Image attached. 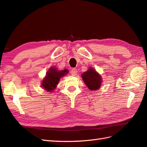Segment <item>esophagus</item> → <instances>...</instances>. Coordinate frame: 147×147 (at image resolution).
I'll use <instances>...</instances> for the list:
<instances>
[{"instance_id": "esophagus-1", "label": "esophagus", "mask_w": 147, "mask_h": 147, "mask_svg": "<svg viewBox=\"0 0 147 147\" xmlns=\"http://www.w3.org/2000/svg\"><path fill=\"white\" fill-rule=\"evenodd\" d=\"M71 75H73V76H75V75H76L77 74V70L76 69H72V70H71Z\"/></svg>"}]
</instances>
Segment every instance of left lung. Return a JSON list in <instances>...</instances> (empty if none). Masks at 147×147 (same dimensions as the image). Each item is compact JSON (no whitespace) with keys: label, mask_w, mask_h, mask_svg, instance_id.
<instances>
[{"label":"left lung","mask_w":147,"mask_h":147,"mask_svg":"<svg viewBox=\"0 0 147 147\" xmlns=\"http://www.w3.org/2000/svg\"><path fill=\"white\" fill-rule=\"evenodd\" d=\"M82 78L91 91L97 90L100 87L102 83L101 76L94 69L89 68L86 72L83 73Z\"/></svg>","instance_id":"1"}]
</instances>
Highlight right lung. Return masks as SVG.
<instances>
[{
  "label": "right lung",
  "mask_w": 147,
  "mask_h": 147,
  "mask_svg": "<svg viewBox=\"0 0 147 147\" xmlns=\"http://www.w3.org/2000/svg\"><path fill=\"white\" fill-rule=\"evenodd\" d=\"M68 72L67 69L59 71L55 67H50L46 74V77L43 80L42 87L47 91L52 92L56 88L60 78Z\"/></svg>",
  "instance_id": "obj_1"
}]
</instances>
